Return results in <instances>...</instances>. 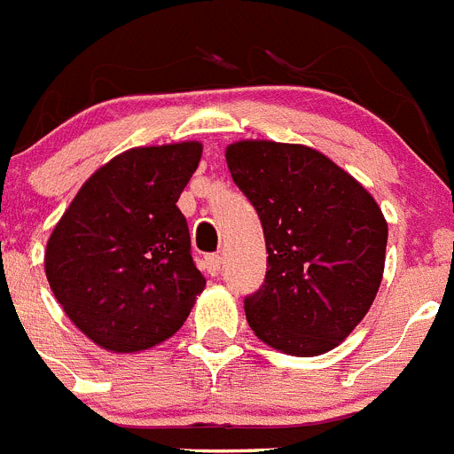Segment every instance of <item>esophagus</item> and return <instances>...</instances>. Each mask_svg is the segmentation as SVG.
I'll list each match as a JSON object with an SVG mask.
<instances>
[{"mask_svg": "<svg viewBox=\"0 0 454 454\" xmlns=\"http://www.w3.org/2000/svg\"><path fill=\"white\" fill-rule=\"evenodd\" d=\"M205 270L210 271V274H219V270H222V255L219 254L205 255Z\"/></svg>", "mask_w": 454, "mask_h": 454, "instance_id": "34e87169", "label": "esophagus"}]
</instances>
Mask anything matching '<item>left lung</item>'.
<instances>
[{"mask_svg": "<svg viewBox=\"0 0 454 454\" xmlns=\"http://www.w3.org/2000/svg\"><path fill=\"white\" fill-rule=\"evenodd\" d=\"M226 161L265 232V283L244 297L249 326L286 354L329 352L380 290L388 239L380 205L306 145L239 141Z\"/></svg>", "mask_w": 454, "mask_h": 454, "instance_id": "8db88e82", "label": "left lung"}]
</instances>
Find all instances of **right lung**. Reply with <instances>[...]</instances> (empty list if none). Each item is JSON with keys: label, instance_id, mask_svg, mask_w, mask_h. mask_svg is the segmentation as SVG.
Segmentation results:
<instances>
[{"label": "right lung", "instance_id": "obj_1", "mask_svg": "<svg viewBox=\"0 0 454 454\" xmlns=\"http://www.w3.org/2000/svg\"><path fill=\"white\" fill-rule=\"evenodd\" d=\"M196 141L132 148L98 168L50 235L45 274L74 326L112 352H139L187 320L205 278L178 199Z\"/></svg>", "mask_w": 454, "mask_h": 454}]
</instances>
